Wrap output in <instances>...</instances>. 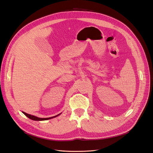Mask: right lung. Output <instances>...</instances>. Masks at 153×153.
I'll return each instance as SVG.
<instances>
[{
    "instance_id": "obj_1",
    "label": "right lung",
    "mask_w": 153,
    "mask_h": 153,
    "mask_svg": "<svg viewBox=\"0 0 153 153\" xmlns=\"http://www.w3.org/2000/svg\"><path fill=\"white\" fill-rule=\"evenodd\" d=\"M23 112V114H24L26 116L28 117V118H29V119H32V120H34V121H45V120H48V119H52V118H53V117H57V116H58V115H59L60 114H58V115H55V116H53V117H47V118H40V117H36V116H34V115H30V114H27V113H25V112Z\"/></svg>"
}]
</instances>
